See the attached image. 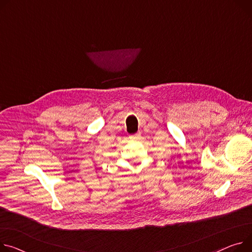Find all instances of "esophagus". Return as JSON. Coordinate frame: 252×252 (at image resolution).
<instances>
[{"label": "esophagus", "mask_w": 252, "mask_h": 252, "mask_svg": "<svg viewBox=\"0 0 252 252\" xmlns=\"http://www.w3.org/2000/svg\"><path fill=\"white\" fill-rule=\"evenodd\" d=\"M140 137H141V134L140 133H136V134H134V135H131L130 139L131 140H138V139H140Z\"/></svg>", "instance_id": "esophagus-1"}]
</instances>
